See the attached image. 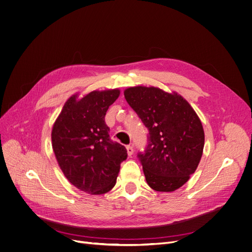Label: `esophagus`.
<instances>
[{
	"label": "esophagus",
	"mask_w": 252,
	"mask_h": 252,
	"mask_svg": "<svg viewBox=\"0 0 252 252\" xmlns=\"http://www.w3.org/2000/svg\"><path fill=\"white\" fill-rule=\"evenodd\" d=\"M126 151H127V155L131 156L133 154V147L130 146V145L126 146Z\"/></svg>",
	"instance_id": "1"
}]
</instances>
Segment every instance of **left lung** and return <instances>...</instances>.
Segmentation results:
<instances>
[{
	"instance_id": "obj_1",
	"label": "left lung",
	"mask_w": 252,
	"mask_h": 252,
	"mask_svg": "<svg viewBox=\"0 0 252 252\" xmlns=\"http://www.w3.org/2000/svg\"><path fill=\"white\" fill-rule=\"evenodd\" d=\"M125 98L149 130L138 153L147 183L157 191L179 189L203 155L205 133L195 111L180 95L155 87L128 88Z\"/></svg>"
}]
</instances>
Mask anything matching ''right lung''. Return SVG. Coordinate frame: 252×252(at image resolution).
Instances as JSON below:
<instances>
[{
    "mask_svg": "<svg viewBox=\"0 0 252 252\" xmlns=\"http://www.w3.org/2000/svg\"><path fill=\"white\" fill-rule=\"evenodd\" d=\"M119 96L117 89L93 91L80 100L72 96L53 127V149L62 171L90 194L109 191L127 157L126 147L110 139L105 123L106 111Z\"/></svg>",
    "mask_w": 252,
    "mask_h": 252,
    "instance_id": "right-lung-1",
    "label": "right lung"
}]
</instances>
